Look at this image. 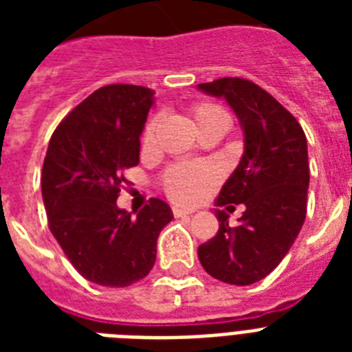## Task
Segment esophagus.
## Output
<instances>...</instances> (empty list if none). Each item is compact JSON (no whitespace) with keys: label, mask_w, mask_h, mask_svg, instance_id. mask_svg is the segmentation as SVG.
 <instances>
[{"label":"esophagus","mask_w":352,"mask_h":352,"mask_svg":"<svg viewBox=\"0 0 352 352\" xmlns=\"http://www.w3.org/2000/svg\"><path fill=\"white\" fill-rule=\"evenodd\" d=\"M171 212H173V215H175V217H182V215H192L193 214V210L192 208H184V206H173V208H171Z\"/></svg>","instance_id":"esophagus-1"}]
</instances>
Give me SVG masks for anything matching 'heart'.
<instances>
[{
    "instance_id": "heart-1",
    "label": "heart",
    "mask_w": 352,
    "mask_h": 352,
    "mask_svg": "<svg viewBox=\"0 0 352 352\" xmlns=\"http://www.w3.org/2000/svg\"><path fill=\"white\" fill-rule=\"evenodd\" d=\"M192 115L195 118L197 127L210 124V122H230L226 111L223 107L212 102H199L192 107ZM159 127V117H153L146 124L142 133L144 148H149L155 140V133ZM215 170L210 166H188L179 164L171 166L164 173L162 186L164 192L170 195L173 201L179 203H193L206 193L208 186L214 182Z\"/></svg>"
}]
</instances>
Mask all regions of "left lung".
I'll list each match as a JSON object with an SVG mask.
<instances>
[{"mask_svg": "<svg viewBox=\"0 0 352 352\" xmlns=\"http://www.w3.org/2000/svg\"><path fill=\"white\" fill-rule=\"evenodd\" d=\"M197 89L225 98L239 118L245 151L221 188L217 206L230 203L246 208L235 226L228 225V214L215 208L219 232L199 246V261L223 283H257L287 256L305 221V133L272 95L250 80L230 76L199 84Z\"/></svg>", "mask_w": 352, "mask_h": 352, "instance_id": "1", "label": "left lung"}]
</instances>
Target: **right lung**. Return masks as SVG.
<instances>
[{
  "mask_svg": "<svg viewBox=\"0 0 352 352\" xmlns=\"http://www.w3.org/2000/svg\"><path fill=\"white\" fill-rule=\"evenodd\" d=\"M155 91L113 84L96 89L54 129L41 170L52 235L73 267L102 287L146 278L171 208L151 199L137 217L117 206L124 170L138 164Z\"/></svg>",
  "mask_w": 352,
  "mask_h": 352,
  "instance_id": "1",
  "label": "right lung"
}]
</instances>
